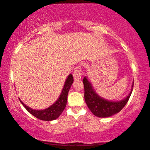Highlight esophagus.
I'll return each instance as SVG.
<instances>
[{"label": "esophagus", "mask_w": 150, "mask_h": 150, "mask_svg": "<svg viewBox=\"0 0 150 150\" xmlns=\"http://www.w3.org/2000/svg\"><path fill=\"white\" fill-rule=\"evenodd\" d=\"M73 77L75 80H80L82 77V72H81L80 68L77 67L75 68V70L73 72Z\"/></svg>", "instance_id": "esophagus-1"}]
</instances>
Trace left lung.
<instances>
[{
	"label": "left lung",
	"mask_w": 150,
	"mask_h": 150,
	"mask_svg": "<svg viewBox=\"0 0 150 150\" xmlns=\"http://www.w3.org/2000/svg\"><path fill=\"white\" fill-rule=\"evenodd\" d=\"M84 88V100L89 109L95 116L98 117H109L112 116L122 110L131 96L133 91V83L129 95L121 100H106L100 96L93 89L92 84L86 76L82 80Z\"/></svg>",
	"instance_id": "8db88e82"
}]
</instances>
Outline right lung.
Returning a JSON list of instances; mask_svg holds the SVG:
<instances>
[{"mask_svg":"<svg viewBox=\"0 0 150 150\" xmlns=\"http://www.w3.org/2000/svg\"><path fill=\"white\" fill-rule=\"evenodd\" d=\"M73 81V75L70 74L68 76L67 79L66 80L62 91H61L59 98L56 100L54 103L52 104L51 106L46 108V109L41 110H40L32 109V108L28 107L26 105L23 103L20 100V98L19 99L20 100L21 103L23 105V107L26 108V110L31 115H33L34 117H35L36 118L43 121L54 120L60 116L63 111L64 110L65 108H66V103H67L68 93Z\"/></svg>","mask_w":150,"mask_h":150,"instance_id":"add662e5","label":"right lung"}]
</instances>
